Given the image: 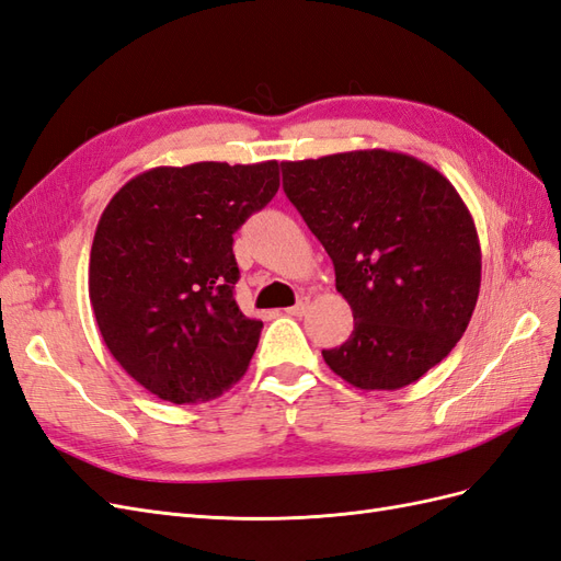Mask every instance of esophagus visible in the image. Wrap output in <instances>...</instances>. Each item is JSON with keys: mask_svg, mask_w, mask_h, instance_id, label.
Returning <instances> with one entry per match:
<instances>
[{"mask_svg": "<svg viewBox=\"0 0 561 561\" xmlns=\"http://www.w3.org/2000/svg\"><path fill=\"white\" fill-rule=\"evenodd\" d=\"M307 311H309V301H307V299H301V301H297V304H295V307L285 309V313H287V316H295V318H301V316L307 313Z\"/></svg>", "mask_w": 561, "mask_h": 561, "instance_id": "obj_1", "label": "esophagus"}]
</instances>
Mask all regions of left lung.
Returning a JSON list of instances; mask_svg holds the SVG:
<instances>
[{
  "label": "left lung",
  "instance_id": "obj_1",
  "mask_svg": "<svg viewBox=\"0 0 561 561\" xmlns=\"http://www.w3.org/2000/svg\"><path fill=\"white\" fill-rule=\"evenodd\" d=\"M283 190L334 264L353 311L342 346L322 351L360 390H398L463 336L482 280L478 229L454 184L416 157L355 149L283 161Z\"/></svg>",
  "mask_w": 561,
  "mask_h": 561
}]
</instances>
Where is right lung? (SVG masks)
Listing matches in <instances>:
<instances>
[{
	"instance_id": "right-lung-1",
	"label": "right lung",
	"mask_w": 561,
	"mask_h": 561,
	"mask_svg": "<svg viewBox=\"0 0 561 561\" xmlns=\"http://www.w3.org/2000/svg\"><path fill=\"white\" fill-rule=\"evenodd\" d=\"M278 161L159 165L118 190L91 245L89 297L126 375L175 404L239 381L262 320L233 299V233L280 186Z\"/></svg>"
}]
</instances>
